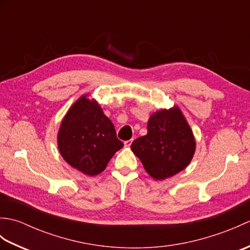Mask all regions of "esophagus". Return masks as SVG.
I'll list each match as a JSON object with an SVG mask.
<instances>
[{
	"label": "esophagus",
	"instance_id": "esophagus-1",
	"mask_svg": "<svg viewBox=\"0 0 250 250\" xmlns=\"http://www.w3.org/2000/svg\"><path fill=\"white\" fill-rule=\"evenodd\" d=\"M132 142H133V139L129 140V141H125V147H130L131 144H132Z\"/></svg>",
	"mask_w": 250,
	"mask_h": 250
}]
</instances>
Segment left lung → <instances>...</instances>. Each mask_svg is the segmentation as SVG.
<instances>
[{"label": "left lung", "mask_w": 250, "mask_h": 250, "mask_svg": "<svg viewBox=\"0 0 250 250\" xmlns=\"http://www.w3.org/2000/svg\"><path fill=\"white\" fill-rule=\"evenodd\" d=\"M131 149L153 179L163 180L189 166L195 140L182 110L175 105L149 117L147 134L132 143Z\"/></svg>", "instance_id": "left-lung-1"}]
</instances>
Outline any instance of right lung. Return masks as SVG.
Wrapping results in <instances>:
<instances>
[{
    "instance_id": "obj_1",
    "label": "right lung",
    "mask_w": 250,
    "mask_h": 250,
    "mask_svg": "<svg viewBox=\"0 0 250 250\" xmlns=\"http://www.w3.org/2000/svg\"><path fill=\"white\" fill-rule=\"evenodd\" d=\"M124 147L116 130L95 100L83 94L67 110L58 132V148L74 168L89 176L103 172Z\"/></svg>"
}]
</instances>
